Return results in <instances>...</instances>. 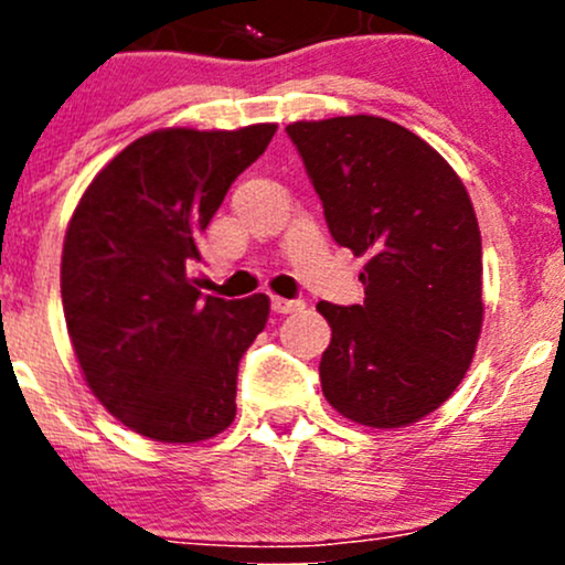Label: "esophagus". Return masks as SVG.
Returning a JSON list of instances; mask_svg holds the SVG:
<instances>
[{"mask_svg": "<svg viewBox=\"0 0 565 565\" xmlns=\"http://www.w3.org/2000/svg\"><path fill=\"white\" fill-rule=\"evenodd\" d=\"M270 308L276 310V313H297V310L305 308L302 300H287V297H270Z\"/></svg>", "mask_w": 565, "mask_h": 565, "instance_id": "34e87169", "label": "esophagus"}]
</instances>
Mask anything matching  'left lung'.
<instances>
[{
    "label": "left lung",
    "mask_w": 565,
    "mask_h": 565,
    "mask_svg": "<svg viewBox=\"0 0 565 565\" xmlns=\"http://www.w3.org/2000/svg\"><path fill=\"white\" fill-rule=\"evenodd\" d=\"M334 242L366 257L364 302L316 310L332 327L321 391L355 425L406 427L465 380L483 327L481 231L459 174L382 116L291 121Z\"/></svg>",
    "instance_id": "obj_1"
}]
</instances>
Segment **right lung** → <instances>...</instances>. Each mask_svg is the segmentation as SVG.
<instances>
[{"mask_svg": "<svg viewBox=\"0 0 565 565\" xmlns=\"http://www.w3.org/2000/svg\"><path fill=\"white\" fill-rule=\"evenodd\" d=\"M276 125L153 129L95 174L68 220L63 313L84 382L132 433L161 444L215 438L236 417L238 361L268 295L201 297L188 265L233 180Z\"/></svg>", "mask_w": 565, "mask_h": 565, "instance_id": "1", "label": "right lung"}]
</instances>
